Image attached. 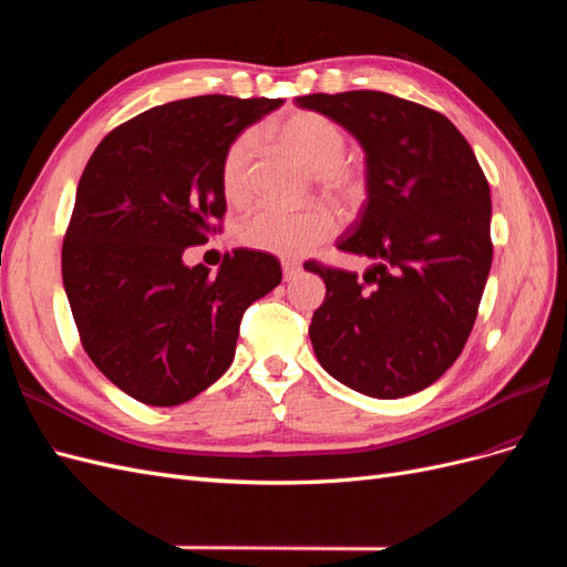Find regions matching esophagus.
<instances>
[{
    "label": "esophagus",
    "mask_w": 567,
    "mask_h": 567,
    "mask_svg": "<svg viewBox=\"0 0 567 567\" xmlns=\"http://www.w3.org/2000/svg\"><path fill=\"white\" fill-rule=\"evenodd\" d=\"M281 267H284V279L286 281H290V279H296L298 274H300V262H296V260H284L281 262Z\"/></svg>",
    "instance_id": "esophagus-1"
}]
</instances>
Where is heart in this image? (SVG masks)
<instances>
[{
	"instance_id": "heart-1",
	"label": "heart",
	"mask_w": 567,
	"mask_h": 567,
	"mask_svg": "<svg viewBox=\"0 0 567 567\" xmlns=\"http://www.w3.org/2000/svg\"><path fill=\"white\" fill-rule=\"evenodd\" d=\"M290 151L312 167V177L342 210H352L367 196V179L354 163L346 158L348 132L336 120L315 111H296L271 125ZM260 153V132L244 130L234 136L221 158V192L231 203H246L255 192V161ZM336 229L333 215L323 205H284L265 203L255 208L238 227V236L250 248L271 255L293 257L326 241Z\"/></svg>"
}]
</instances>
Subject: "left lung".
Returning a JSON list of instances; mask_svg holds the SVG:
<instances>
[{
  "label": "left lung",
  "instance_id": "8db88e82",
  "mask_svg": "<svg viewBox=\"0 0 567 567\" xmlns=\"http://www.w3.org/2000/svg\"><path fill=\"white\" fill-rule=\"evenodd\" d=\"M367 153V200L338 248L354 271L305 262L326 284L310 323L319 364L379 400L414 394L447 371L471 336L492 267L489 184L442 113L385 92L296 96Z\"/></svg>",
  "mask_w": 567,
  "mask_h": 567
}]
</instances>
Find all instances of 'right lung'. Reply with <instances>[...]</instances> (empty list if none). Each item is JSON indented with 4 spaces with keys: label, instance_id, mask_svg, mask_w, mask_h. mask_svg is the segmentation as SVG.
<instances>
[{
    "label": "right lung",
    "instance_id": "add662e5",
    "mask_svg": "<svg viewBox=\"0 0 567 567\" xmlns=\"http://www.w3.org/2000/svg\"><path fill=\"white\" fill-rule=\"evenodd\" d=\"M284 104L225 94L169 101L109 132L78 184L61 271L96 369L136 402L177 406L225 373L244 312L281 284L262 250L227 252L217 274L182 255L221 231V158Z\"/></svg>",
    "mask_w": 567,
    "mask_h": 567
}]
</instances>
